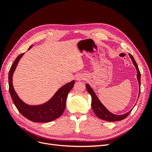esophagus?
Returning <instances> with one entry per match:
<instances>
[{
    "mask_svg": "<svg viewBox=\"0 0 152 152\" xmlns=\"http://www.w3.org/2000/svg\"><path fill=\"white\" fill-rule=\"evenodd\" d=\"M85 79V77L84 75H79L78 76L76 77V80L78 81H80L84 80Z\"/></svg>",
    "mask_w": 152,
    "mask_h": 152,
    "instance_id": "obj_1",
    "label": "esophagus"
}]
</instances>
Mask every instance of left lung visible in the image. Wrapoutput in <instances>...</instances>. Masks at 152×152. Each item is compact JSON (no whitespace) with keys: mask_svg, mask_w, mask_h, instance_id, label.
Returning <instances> with one entry per match:
<instances>
[{"mask_svg":"<svg viewBox=\"0 0 152 152\" xmlns=\"http://www.w3.org/2000/svg\"><path fill=\"white\" fill-rule=\"evenodd\" d=\"M129 55L130 58H131L133 64H134V65L135 66L137 70V81H138L139 87H140V91H139V95H138V98H139V96L140 94L141 73L134 58H133V56L131 54L129 53ZM86 88H87V92H88V93L91 95V97H92V103H91L92 108H93L94 113L96 115V116L99 117L100 119H102V120L108 121V122H115V121H122L123 119L126 118L132 111V109L130 110L129 112H128L127 113L124 115H115L109 112L108 110L104 107L103 104L101 103V102L99 100L98 98L96 96L93 89L91 88V86L88 84H86Z\"/></svg>","mask_w":152,"mask_h":152,"instance_id":"8db88e82","label":"left lung"}]
</instances>
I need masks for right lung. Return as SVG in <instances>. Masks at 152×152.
I'll return each instance as SVG.
<instances>
[{
    "label": "right lung",
    "mask_w": 152,
    "mask_h": 152,
    "mask_svg": "<svg viewBox=\"0 0 152 152\" xmlns=\"http://www.w3.org/2000/svg\"><path fill=\"white\" fill-rule=\"evenodd\" d=\"M32 47L30 46L28 49ZM24 53L18 56L9 72V90L12 102L19 112L28 120L34 122H48L60 117L66 107V101L69 92L74 86L75 80L62 86L53 98L43 104L31 106L25 103L18 97L12 86V75L18 61Z\"/></svg>",
    "instance_id": "obj_1"
}]
</instances>
